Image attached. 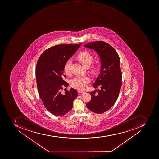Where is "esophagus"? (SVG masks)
I'll return each instance as SVG.
<instances>
[{"instance_id":"esophagus-1","label":"esophagus","mask_w":159,"mask_h":159,"mask_svg":"<svg viewBox=\"0 0 159 159\" xmlns=\"http://www.w3.org/2000/svg\"><path fill=\"white\" fill-rule=\"evenodd\" d=\"M78 93L79 94H82V93H84V92L83 91H81V90H79V91H78Z\"/></svg>"}]
</instances>
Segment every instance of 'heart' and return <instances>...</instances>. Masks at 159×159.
<instances>
[{"mask_svg": "<svg viewBox=\"0 0 159 159\" xmlns=\"http://www.w3.org/2000/svg\"><path fill=\"white\" fill-rule=\"evenodd\" d=\"M76 59L82 64L83 66L89 67L93 61V57L91 53L87 51H83L78 54ZM72 62L70 60L65 63L64 66V71L66 75H69L70 73V67ZM99 66L98 64H94L91 67V72L93 74H97L98 72ZM90 78L87 76H77L74 78L71 82V85L76 89L83 90L85 89L88 84L90 83Z\"/></svg>", "mask_w": 159, "mask_h": 159, "instance_id": "b5f03b06", "label": "heart"}]
</instances>
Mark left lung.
Segmentation results:
<instances>
[{"mask_svg": "<svg viewBox=\"0 0 159 159\" xmlns=\"http://www.w3.org/2000/svg\"><path fill=\"white\" fill-rule=\"evenodd\" d=\"M84 47L94 50L101 61L100 73L93 84L95 88L99 87L101 90L89 92L92 98L87 107L92 112L102 113L112 107L120 93L122 84L120 57L111 45L103 41L90 43Z\"/></svg>", "mask_w": 159, "mask_h": 159, "instance_id": "1", "label": "left lung"}]
</instances>
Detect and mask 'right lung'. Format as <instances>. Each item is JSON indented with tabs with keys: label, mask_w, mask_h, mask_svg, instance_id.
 <instances>
[{
	"label": "right lung",
	"mask_w": 159,
	"mask_h": 159,
	"mask_svg": "<svg viewBox=\"0 0 159 159\" xmlns=\"http://www.w3.org/2000/svg\"><path fill=\"white\" fill-rule=\"evenodd\" d=\"M82 43L59 44L47 49L39 57L36 68L39 94L47 110L56 116H62L71 110L77 97L76 90L71 88L61 93L68 86L63 74L65 63L76 52Z\"/></svg>",
	"instance_id": "obj_1"
}]
</instances>
